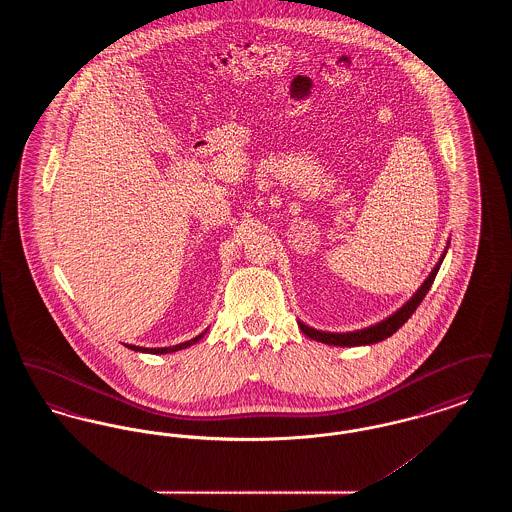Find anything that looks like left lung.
<instances>
[{
    "instance_id": "1",
    "label": "left lung",
    "mask_w": 512,
    "mask_h": 512,
    "mask_svg": "<svg viewBox=\"0 0 512 512\" xmlns=\"http://www.w3.org/2000/svg\"><path fill=\"white\" fill-rule=\"evenodd\" d=\"M447 249H449V242L445 245L436 267L432 268V272L428 274V278L420 284V288L413 293V297L403 307H399L395 313H391L390 317H386L384 320L372 324V326L361 328V330H353V332H324V330H317V328L297 320L301 332L311 340L320 341V343H326V345H336V347H359V345H372V343H378V341L388 340L411 318V315L416 311V307L426 297V293L430 292L439 267L445 259Z\"/></svg>"
}]
</instances>
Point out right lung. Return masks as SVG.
<instances>
[{
    "instance_id": "1",
    "label": "right lung",
    "mask_w": 512,
    "mask_h": 512,
    "mask_svg": "<svg viewBox=\"0 0 512 512\" xmlns=\"http://www.w3.org/2000/svg\"><path fill=\"white\" fill-rule=\"evenodd\" d=\"M209 330V328H207ZM207 330L205 332H201L199 336H195L194 340L184 341V343H178V345H171V347H140V345H130V343H124L128 349H132V351H136V353H149V355H167V353H174V351H180V349H186V347H190V345H194L197 341L201 340L205 334H207Z\"/></svg>"
}]
</instances>
